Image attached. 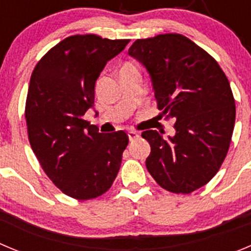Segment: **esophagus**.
Wrapping results in <instances>:
<instances>
[{
	"label": "esophagus",
	"mask_w": 251,
	"mask_h": 251,
	"mask_svg": "<svg viewBox=\"0 0 251 251\" xmlns=\"http://www.w3.org/2000/svg\"><path fill=\"white\" fill-rule=\"evenodd\" d=\"M127 135H128V139H130V141H134V140H136L137 137L140 136V135L137 134L136 131H132V130H131V131H128V132H127Z\"/></svg>",
	"instance_id": "1"
}]
</instances>
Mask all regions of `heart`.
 I'll return each mask as SVG.
<instances>
[{
    "label": "heart",
    "instance_id": "obj_1",
    "mask_svg": "<svg viewBox=\"0 0 251 251\" xmlns=\"http://www.w3.org/2000/svg\"><path fill=\"white\" fill-rule=\"evenodd\" d=\"M127 65H131V64H127Z\"/></svg>",
    "mask_w": 251,
    "mask_h": 251
}]
</instances>
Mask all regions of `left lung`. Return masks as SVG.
Returning <instances> with one entry per match:
<instances>
[{"label": "left lung", "instance_id": "obj_1", "mask_svg": "<svg viewBox=\"0 0 251 251\" xmlns=\"http://www.w3.org/2000/svg\"><path fill=\"white\" fill-rule=\"evenodd\" d=\"M128 55L150 74L161 117L175 121L169 139L156 130L141 134L151 148L146 168L165 190L193 193L229 151L236 112L229 80L213 56L180 33L140 38Z\"/></svg>", "mask_w": 251, "mask_h": 251}]
</instances>
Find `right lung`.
<instances>
[{
  "label": "right lung",
  "instance_id": "right-lung-1",
  "mask_svg": "<svg viewBox=\"0 0 251 251\" xmlns=\"http://www.w3.org/2000/svg\"><path fill=\"white\" fill-rule=\"evenodd\" d=\"M127 44L92 33L70 36L42 56L31 75L28 141L50 180L76 200L105 194L120 170L127 134H101L83 116L94 106L101 71Z\"/></svg>",
  "mask_w": 251,
  "mask_h": 251
}]
</instances>
